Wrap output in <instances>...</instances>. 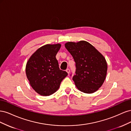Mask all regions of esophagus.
<instances>
[{
    "mask_svg": "<svg viewBox=\"0 0 131 131\" xmlns=\"http://www.w3.org/2000/svg\"><path fill=\"white\" fill-rule=\"evenodd\" d=\"M66 72H67V73L69 74L70 73V69H66Z\"/></svg>",
    "mask_w": 131,
    "mask_h": 131,
    "instance_id": "obj_1",
    "label": "esophagus"
}]
</instances>
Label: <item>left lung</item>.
I'll list each match as a JSON object with an SVG mask.
<instances>
[{"mask_svg": "<svg viewBox=\"0 0 131 131\" xmlns=\"http://www.w3.org/2000/svg\"><path fill=\"white\" fill-rule=\"evenodd\" d=\"M65 47L73 56L76 75L73 80L79 90L86 93L97 91L103 84L108 69L105 58L86 41L67 42Z\"/></svg>", "mask_w": 131, "mask_h": 131, "instance_id": "left-lung-1", "label": "left lung"}]
</instances>
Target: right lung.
Wrapping results in <instances>:
<instances>
[{"label": "right lung", "instance_id": "add662e5", "mask_svg": "<svg viewBox=\"0 0 131 131\" xmlns=\"http://www.w3.org/2000/svg\"><path fill=\"white\" fill-rule=\"evenodd\" d=\"M61 46L60 43L43 45L27 61V78L31 88L41 96H50L56 92L62 81L68 75L65 71L59 69L56 58Z\"/></svg>", "mask_w": 131, "mask_h": 131}]
</instances>
